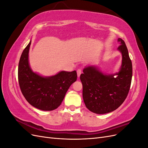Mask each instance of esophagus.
Wrapping results in <instances>:
<instances>
[{
  "mask_svg": "<svg viewBox=\"0 0 148 148\" xmlns=\"http://www.w3.org/2000/svg\"><path fill=\"white\" fill-rule=\"evenodd\" d=\"M77 72V77H78V78H79L80 75L82 74V70L81 69H78Z\"/></svg>",
  "mask_w": 148,
  "mask_h": 148,
  "instance_id": "esophagus-1",
  "label": "esophagus"
}]
</instances>
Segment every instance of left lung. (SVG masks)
<instances>
[{
    "instance_id": "obj_1",
    "label": "left lung",
    "mask_w": 148,
    "mask_h": 148,
    "mask_svg": "<svg viewBox=\"0 0 148 148\" xmlns=\"http://www.w3.org/2000/svg\"><path fill=\"white\" fill-rule=\"evenodd\" d=\"M117 50L122 57L119 71L106 74L96 65L86 66L80 75L83 84V98L89 110L97 114L111 112L126 99L132 78V63L123 39H117Z\"/></svg>"
}]
</instances>
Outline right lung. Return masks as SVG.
I'll return each instance as SVG.
<instances>
[{
  "label": "right lung",
  "mask_w": 148,
  "mask_h": 148,
  "mask_svg": "<svg viewBox=\"0 0 148 148\" xmlns=\"http://www.w3.org/2000/svg\"><path fill=\"white\" fill-rule=\"evenodd\" d=\"M31 40L21 53L18 77L23 95L29 104L38 109L51 111L57 109L66 91L77 78V71H60L50 77H43L31 69L29 51Z\"/></svg>",
  "instance_id": "right-lung-1"
}]
</instances>
